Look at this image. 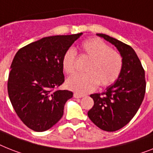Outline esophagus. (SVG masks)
Here are the masks:
<instances>
[{
	"mask_svg": "<svg viewBox=\"0 0 153 153\" xmlns=\"http://www.w3.org/2000/svg\"><path fill=\"white\" fill-rule=\"evenodd\" d=\"M74 97L75 98H83V97H84V95H83V94H77V93H74Z\"/></svg>",
	"mask_w": 153,
	"mask_h": 153,
	"instance_id": "esophagus-1",
	"label": "esophagus"
}]
</instances>
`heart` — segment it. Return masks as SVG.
I'll return each mask as SVG.
<instances>
[{"label":"heart","instance_id":"heart-1","mask_svg":"<svg viewBox=\"0 0 153 153\" xmlns=\"http://www.w3.org/2000/svg\"><path fill=\"white\" fill-rule=\"evenodd\" d=\"M83 55L90 59L85 68V74H75L65 82L68 89L87 94L95 90L98 84L107 87L113 84L119 77L123 67L122 57L117 51L110 48L106 43L98 37L84 40L79 45ZM76 51L68 48L62 58V66L65 73L74 71Z\"/></svg>","mask_w":153,"mask_h":153}]
</instances>
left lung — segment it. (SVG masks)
<instances>
[{"label":"left lung","mask_w":153,"mask_h":153,"mask_svg":"<svg viewBox=\"0 0 153 153\" xmlns=\"http://www.w3.org/2000/svg\"><path fill=\"white\" fill-rule=\"evenodd\" d=\"M119 51L123 67L118 79L102 94H91L94 106L88 117L100 129L116 131L129 123L140 108L146 93L145 70L131 46L103 33H97Z\"/></svg>","instance_id":"8db88e82"}]
</instances>
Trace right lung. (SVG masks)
Returning a JSON list of instances; mask_svg holds the SVG:
<instances>
[{"mask_svg": "<svg viewBox=\"0 0 153 153\" xmlns=\"http://www.w3.org/2000/svg\"><path fill=\"white\" fill-rule=\"evenodd\" d=\"M82 34L44 37L20 48L14 57L8 96L18 117L33 131H45L58 123L74 95L57 88L65 80L63 54Z\"/></svg>", "mask_w": 153, "mask_h": 153, "instance_id": "add662e5", "label": "right lung"}]
</instances>
